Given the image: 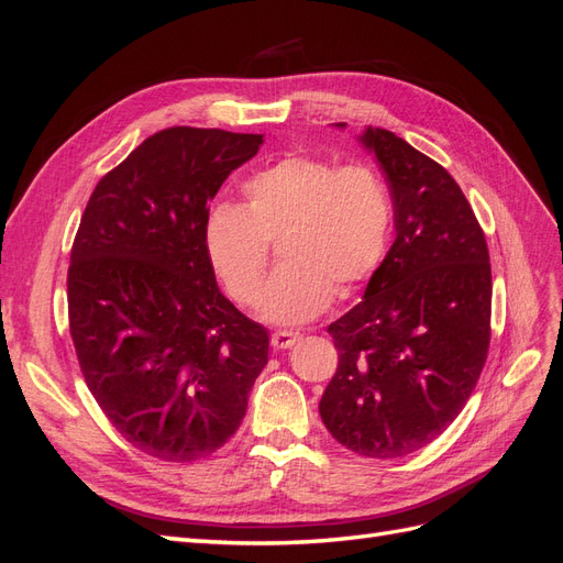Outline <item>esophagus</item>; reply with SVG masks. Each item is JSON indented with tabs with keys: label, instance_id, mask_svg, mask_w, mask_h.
Segmentation results:
<instances>
[{
	"label": "esophagus",
	"instance_id": "obj_1",
	"mask_svg": "<svg viewBox=\"0 0 563 563\" xmlns=\"http://www.w3.org/2000/svg\"><path fill=\"white\" fill-rule=\"evenodd\" d=\"M300 340V335L298 333H291V331H277V333H272V338H269V343H272V347L275 350H288V347H294L296 343Z\"/></svg>",
	"mask_w": 563,
	"mask_h": 563
}]
</instances>
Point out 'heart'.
I'll use <instances>...</instances> for the list:
<instances>
[{
  "label": "heart",
  "mask_w": 563,
  "mask_h": 563,
  "mask_svg": "<svg viewBox=\"0 0 563 563\" xmlns=\"http://www.w3.org/2000/svg\"><path fill=\"white\" fill-rule=\"evenodd\" d=\"M244 203H218L203 220V246L230 296L261 300L272 249L284 265L263 296L267 321L298 327L350 296L383 265L391 199L371 164L288 155L242 183Z\"/></svg>",
  "instance_id": "b5f03b06"
}]
</instances>
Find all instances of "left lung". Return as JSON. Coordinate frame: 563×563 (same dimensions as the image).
Wrapping results in <instances>:
<instances>
[{
	"instance_id": "obj_1",
	"label": "left lung",
	"mask_w": 563,
	"mask_h": 563,
	"mask_svg": "<svg viewBox=\"0 0 563 563\" xmlns=\"http://www.w3.org/2000/svg\"><path fill=\"white\" fill-rule=\"evenodd\" d=\"M345 126V124H338ZM395 203L397 240L364 300L333 321L338 368L319 413L366 457L428 446L463 411L490 345L484 230L444 166L387 129H366Z\"/></svg>"
}]
</instances>
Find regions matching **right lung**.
<instances>
[{"label":"right lung","instance_id":"right-lung-1","mask_svg":"<svg viewBox=\"0 0 563 563\" xmlns=\"http://www.w3.org/2000/svg\"><path fill=\"white\" fill-rule=\"evenodd\" d=\"M258 133L172 126L98 180L67 267L81 376L139 451L190 463L218 451L267 364L265 327L220 294L203 246L209 199Z\"/></svg>","mask_w":563,"mask_h":563}]
</instances>
